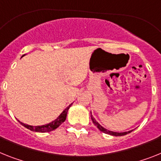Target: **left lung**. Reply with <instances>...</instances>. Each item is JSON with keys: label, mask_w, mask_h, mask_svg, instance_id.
<instances>
[{"label": "left lung", "mask_w": 161, "mask_h": 161, "mask_svg": "<svg viewBox=\"0 0 161 161\" xmlns=\"http://www.w3.org/2000/svg\"><path fill=\"white\" fill-rule=\"evenodd\" d=\"M91 117H92V122L94 123V125L97 127L98 129L100 130V131L102 132L105 133V134H108V135H114V136H122V135H125L127 134H129L130 133L132 130H130V131H127V132H121V133H118V132H114V131H110V130H108L104 129V127L101 126V125L96 121L94 117H92V112H91Z\"/></svg>", "instance_id": "8db88e82"}]
</instances>
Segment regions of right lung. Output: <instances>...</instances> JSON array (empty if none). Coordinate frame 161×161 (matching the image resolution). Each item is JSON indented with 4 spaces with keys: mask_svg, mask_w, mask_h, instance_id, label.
Segmentation results:
<instances>
[{
    "mask_svg": "<svg viewBox=\"0 0 161 161\" xmlns=\"http://www.w3.org/2000/svg\"><path fill=\"white\" fill-rule=\"evenodd\" d=\"M24 56V55H23ZM72 105V104H69L68 107L64 110L57 119L54 120L53 121L48 123V124H46V125H38V126H33V125H26L24 123L20 122L23 126H25L26 128H27L28 130L31 131H35V132H40V133H45V132H50L52 130H54L55 129H57V127L60 126V125L65 121L66 119V116H67V112L69 110V107Z\"/></svg>",
    "mask_w": 161,
    "mask_h": 161,
    "instance_id": "right-lung-1",
    "label": "right lung"
}]
</instances>
